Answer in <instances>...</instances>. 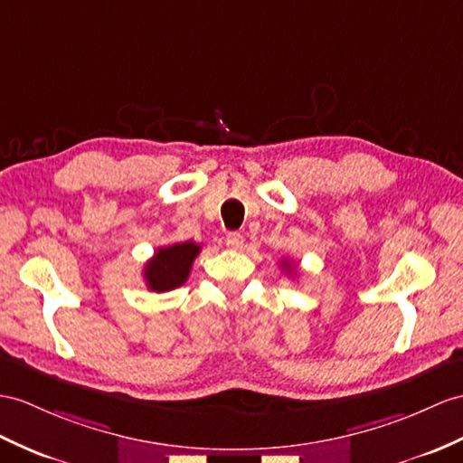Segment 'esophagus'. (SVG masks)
I'll return each instance as SVG.
<instances>
[{
	"label": "esophagus",
	"instance_id": "1",
	"mask_svg": "<svg viewBox=\"0 0 463 463\" xmlns=\"http://www.w3.org/2000/svg\"><path fill=\"white\" fill-rule=\"evenodd\" d=\"M225 245L232 247V250H240V247L243 245V235L238 233V232H232L225 235Z\"/></svg>",
	"mask_w": 463,
	"mask_h": 463
}]
</instances>
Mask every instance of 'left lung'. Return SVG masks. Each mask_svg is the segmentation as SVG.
Here are the masks:
<instances>
[{
    "mask_svg": "<svg viewBox=\"0 0 463 463\" xmlns=\"http://www.w3.org/2000/svg\"><path fill=\"white\" fill-rule=\"evenodd\" d=\"M283 267H285V269L288 270V273H290V275H292V273H295V269H292V267H290V263H288V261H283Z\"/></svg>",
    "mask_w": 463,
    "mask_h": 463,
    "instance_id": "obj_1",
    "label": "left lung"
}]
</instances>
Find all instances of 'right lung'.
Returning <instances> with one entry per match:
<instances>
[{"label":"right lung","mask_w":463,"mask_h":463,"mask_svg":"<svg viewBox=\"0 0 463 463\" xmlns=\"http://www.w3.org/2000/svg\"><path fill=\"white\" fill-rule=\"evenodd\" d=\"M198 253L200 245L194 241L159 247L143 270L146 287L155 292H166L184 285Z\"/></svg>","instance_id":"right-lung-1"}]
</instances>
